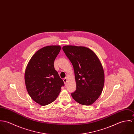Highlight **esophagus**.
Returning a JSON list of instances; mask_svg holds the SVG:
<instances>
[{
    "instance_id": "1",
    "label": "esophagus",
    "mask_w": 134,
    "mask_h": 134,
    "mask_svg": "<svg viewBox=\"0 0 134 134\" xmlns=\"http://www.w3.org/2000/svg\"><path fill=\"white\" fill-rule=\"evenodd\" d=\"M63 80L64 82L66 84V82H67V78H63Z\"/></svg>"
}]
</instances>
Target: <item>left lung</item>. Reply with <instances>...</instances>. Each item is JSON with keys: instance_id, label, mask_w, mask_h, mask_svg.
Wrapping results in <instances>:
<instances>
[{"instance_id": "1", "label": "left lung", "mask_w": 134, "mask_h": 134, "mask_svg": "<svg viewBox=\"0 0 134 134\" xmlns=\"http://www.w3.org/2000/svg\"><path fill=\"white\" fill-rule=\"evenodd\" d=\"M62 49L75 73L76 90L71 96L81 105H92L100 96L104 85V72L100 60L93 51L84 46L65 45Z\"/></svg>"}]
</instances>
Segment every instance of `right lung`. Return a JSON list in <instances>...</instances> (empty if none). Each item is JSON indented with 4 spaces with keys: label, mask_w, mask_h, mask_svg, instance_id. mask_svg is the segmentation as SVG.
I'll return each mask as SVG.
<instances>
[{
    "label": "right lung",
    "mask_w": 134,
    "mask_h": 134,
    "mask_svg": "<svg viewBox=\"0 0 134 134\" xmlns=\"http://www.w3.org/2000/svg\"><path fill=\"white\" fill-rule=\"evenodd\" d=\"M61 50L59 45L40 49L31 58L25 73L26 89L31 98L41 106L57 98L64 82L54 68V61Z\"/></svg>",
    "instance_id": "obj_1"
}]
</instances>
